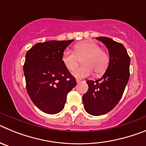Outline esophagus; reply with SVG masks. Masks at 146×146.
Returning <instances> with one entry per match:
<instances>
[{
	"instance_id": "obj_1",
	"label": "esophagus",
	"mask_w": 146,
	"mask_h": 146,
	"mask_svg": "<svg viewBox=\"0 0 146 146\" xmlns=\"http://www.w3.org/2000/svg\"><path fill=\"white\" fill-rule=\"evenodd\" d=\"M77 80V83H79V82H80L81 81H82V80H80V79H77V80Z\"/></svg>"
}]
</instances>
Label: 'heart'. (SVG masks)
<instances>
[{"label":"heart","instance_id":"b5f03b06","mask_svg":"<svg viewBox=\"0 0 146 146\" xmlns=\"http://www.w3.org/2000/svg\"><path fill=\"white\" fill-rule=\"evenodd\" d=\"M82 60L83 65L73 72V74L78 78H83L92 73L102 74L109 64V55L100 46L94 42H83L77 44L74 51L65 50L61 56V60L66 69L73 71Z\"/></svg>","mask_w":146,"mask_h":146}]
</instances>
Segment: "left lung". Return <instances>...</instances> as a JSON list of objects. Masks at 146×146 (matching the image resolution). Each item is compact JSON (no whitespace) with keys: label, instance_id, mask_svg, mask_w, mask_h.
<instances>
[{"label":"left lung","instance_id":"1","mask_svg":"<svg viewBox=\"0 0 146 146\" xmlns=\"http://www.w3.org/2000/svg\"><path fill=\"white\" fill-rule=\"evenodd\" d=\"M109 50L110 64L102 77L87 80L88 90L82 96L86 111L101 115L116 106L129 79L130 58L122 44L108 37H97Z\"/></svg>","mask_w":146,"mask_h":146}]
</instances>
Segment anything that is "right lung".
I'll use <instances>...</instances> for the list:
<instances>
[{
	"label": "right lung",
	"mask_w": 146,
	"mask_h": 146,
	"mask_svg": "<svg viewBox=\"0 0 146 146\" xmlns=\"http://www.w3.org/2000/svg\"><path fill=\"white\" fill-rule=\"evenodd\" d=\"M72 42H39L26 52L23 71L27 92L44 113L55 114L61 111L67 94L77 84L75 77L61 60L64 50Z\"/></svg>",
	"instance_id": "obj_1"
}]
</instances>
